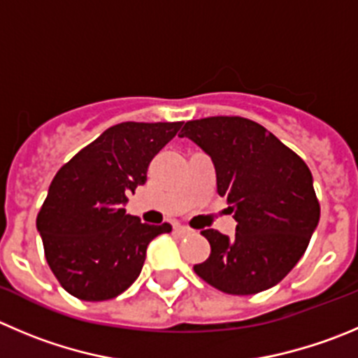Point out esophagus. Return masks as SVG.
Here are the masks:
<instances>
[{
  "mask_svg": "<svg viewBox=\"0 0 358 358\" xmlns=\"http://www.w3.org/2000/svg\"><path fill=\"white\" fill-rule=\"evenodd\" d=\"M173 230H176V234L177 236H189V234L193 232L192 228H188V227H185V224H173Z\"/></svg>",
  "mask_w": 358,
  "mask_h": 358,
  "instance_id": "1",
  "label": "esophagus"
}]
</instances>
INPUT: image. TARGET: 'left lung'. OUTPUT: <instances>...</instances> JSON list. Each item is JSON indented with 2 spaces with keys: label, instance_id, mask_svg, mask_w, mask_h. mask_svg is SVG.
Instances as JSON below:
<instances>
[{
  "label": "left lung",
  "instance_id": "1",
  "mask_svg": "<svg viewBox=\"0 0 358 358\" xmlns=\"http://www.w3.org/2000/svg\"><path fill=\"white\" fill-rule=\"evenodd\" d=\"M179 137L213 159L217 193L227 196L237 221L232 239L202 230L210 255L195 272L224 294L253 295L275 287L318 227L311 170L264 126L244 117L188 121Z\"/></svg>",
  "mask_w": 358,
  "mask_h": 358
}]
</instances>
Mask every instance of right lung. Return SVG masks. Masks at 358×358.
I'll use <instances>...</instances> for the list:
<instances>
[{"instance_id": "add662e5", "label": "right lung", "mask_w": 358, "mask_h": 358, "mask_svg": "<svg viewBox=\"0 0 358 358\" xmlns=\"http://www.w3.org/2000/svg\"><path fill=\"white\" fill-rule=\"evenodd\" d=\"M182 122L110 126L59 169L36 217L47 264L61 287L80 301H108L130 288L149 243L172 230L126 214L128 195Z\"/></svg>"}]
</instances>
